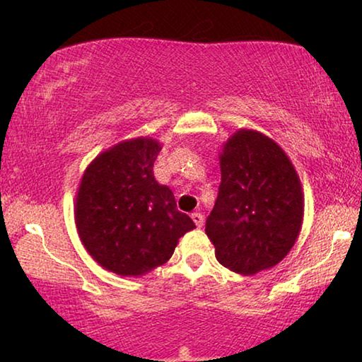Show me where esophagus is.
I'll list each match as a JSON object with an SVG mask.
<instances>
[{"mask_svg": "<svg viewBox=\"0 0 362 362\" xmlns=\"http://www.w3.org/2000/svg\"><path fill=\"white\" fill-rule=\"evenodd\" d=\"M192 218H193V222H194V225L198 226V228H201V226L204 225V217H203V214H199V212H193L192 214Z\"/></svg>", "mask_w": 362, "mask_h": 362, "instance_id": "1", "label": "esophagus"}]
</instances>
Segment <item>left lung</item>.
<instances>
[{
    "label": "left lung",
    "instance_id": "obj_1",
    "mask_svg": "<svg viewBox=\"0 0 362 362\" xmlns=\"http://www.w3.org/2000/svg\"><path fill=\"white\" fill-rule=\"evenodd\" d=\"M222 182L206 235L220 265L243 276L269 269L296 244L303 188L286 151L265 134L238 129L218 153Z\"/></svg>",
    "mask_w": 362,
    "mask_h": 362
}]
</instances>
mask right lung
<instances>
[{"mask_svg": "<svg viewBox=\"0 0 362 362\" xmlns=\"http://www.w3.org/2000/svg\"><path fill=\"white\" fill-rule=\"evenodd\" d=\"M159 140L136 137L97 155L79 182L75 223L84 249L107 272L144 276L173 257L196 228L153 174Z\"/></svg>", "mask_w": 362, "mask_h": 362, "instance_id": "right-lung-1", "label": "right lung"}]
</instances>
